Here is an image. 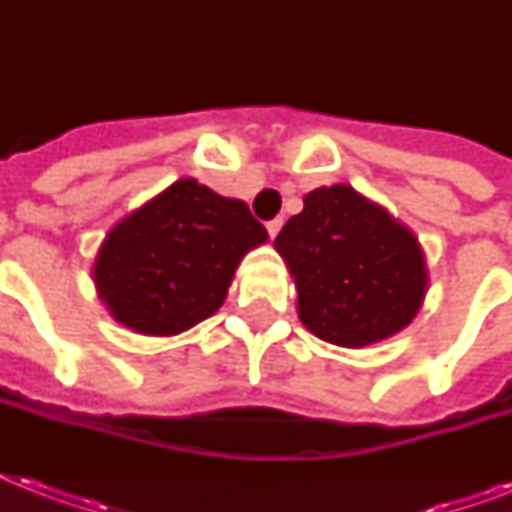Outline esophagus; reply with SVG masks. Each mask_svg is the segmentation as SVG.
<instances>
[{"instance_id":"1","label":"esophagus","mask_w":512,"mask_h":512,"mask_svg":"<svg viewBox=\"0 0 512 512\" xmlns=\"http://www.w3.org/2000/svg\"><path fill=\"white\" fill-rule=\"evenodd\" d=\"M281 225H284V220H279V217H276V220H271V223H268V233H271V239H276V236H279Z\"/></svg>"}]
</instances>
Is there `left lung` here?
Instances as JSON below:
<instances>
[{
    "label": "left lung",
    "mask_w": 512,
    "mask_h": 512,
    "mask_svg": "<svg viewBox=\"0 0 512 512\" xmlns=\"http://www.w3.org/2000/svg\"><path fill=\"white\" fill-rule=\"evenodd\" d=\"M297 289L308 332L340 348L398 335L428 295L420 241L350 185H321L273 241Z\"/></svg>",
    "instance_id": "obj_1"
}]
</instances>
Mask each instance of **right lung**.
<instances>
[{"label": "right lung", "instance_id": "obj_1", "mask_svg": "<svg viewBox=\"0 0 512 512\" xmlns=\"http://www.w3.org/2000/svg\"><path fill=\"white\" fill-rule=\"evenodd\" d=\"M265 241L244 201L180 177L106 233L92 281L122 327L172 337L217 313L244 255Z\"/></svg>", "mask_w": 512, "mask_h": 512}]
</instances>
